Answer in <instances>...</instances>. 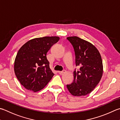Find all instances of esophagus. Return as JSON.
I'll use <instances>...</instances> for the list:
<instances>
[{
	"mask_svg": "<svg viewBox=\"0 0 120 120\" xmlns=\"http://www.w3.org/2000/svg\"><path fill=\"white\" fill-rule=\"evenodd\" d=\"M65 72V70H63L62 71H58V73L59 74H62Z\"/></svg>",
	"mask_w": 120,
	"mask_h": 120,
	"instance_id": "esophagus-1",
	"label": "esophagus"
}]
</instances>
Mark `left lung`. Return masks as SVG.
<instances>
[{
    "label": "left lung",
    "mask_w": 120,
    "mask_h": 120,
    "mask_svg": "<svg viewBox=\"0 0 120 120\" xmlns=\"http://www.w3.org/2000/svg\"><path fill=\"white\" fill-rule=\"evenodd\" d=\"M75 54L79 71L73 72L74 81L67 87L73 96H85L99 83L103 74V64L99 51L90 42L77 36L68 37Z\"/></svg>",
    "instance_id": "obj_1"
}]
</instances>
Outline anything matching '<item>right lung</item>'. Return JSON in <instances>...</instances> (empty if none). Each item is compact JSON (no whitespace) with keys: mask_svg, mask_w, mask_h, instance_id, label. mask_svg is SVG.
<instances>
[{"mask_svg":"<svg viewBox=\"0 0 120 120\" xmlns=\"http://www.w3.org/2000/svg\"><path fill=\"white\" fill-rule=\"evenodd\" d=\"M58 36L35 38L19 50L14 63L15 74L21 85L37 92L43 89L54 75L47 59V53L59 41Z\"/></svg>","mask_w":120,"mask_h":120,"instance_id":"obj_1","label":"right lung"}]
</instances>
